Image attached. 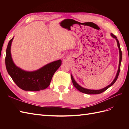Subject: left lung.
Listing matches in <instances>:
<instances>
[{"instance_id":"1","label":"left lung","mask_w":129,"mask_h":129,"mask_svg":"<svg viewBox=\"0 0 129 129\" xmlns=\"http://www.w3.org/2000/svg\"><path fill=\"white\" fill-rule=\"evenodd\" d=\"M111 35L112 37L115 38V39H116V40L117 41V46H118V48H119V53H120V60H119V69H118V70H117V74H116V75L115 76V78L113 81L112 82V83L110 85H109L108 86H107L106 87H104V88H103L102 89L95 90H89V89H85V88H84V87H81V86L79 85L78 84H77V83H76V82L75 81L72 75H71V78H72V82H73V84L74 85V86L76 87V88L77 89L79 90V91H80V92H83V93H85V94H100V93H102L103 92L105 91V90H106L108 88H109V87H110L111 86L113 85L115 83V81H116L117 78H118L119 75L120 71V65H121V59H122V52H121V49H120V44H119V40H117L116 37L115 35H114L113 34H111Z\"/></svg>"}]
</instances>
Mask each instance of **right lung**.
<instances>
[{
	"instance_id": "obj_1",
	"label": "right lung",
	"mask_w": 129,
	"mask_h": 129,
	"mask_svg": "<svg viewBox=\"0 0 129 129\" xmlns=\"http://www.w3.org/2000/svg\"><path fill=\"white\" fill-rule=\"evenodd\" d=\"M13 38L10 40L6 50L5 65L8 74L19 87L25 91H39L49 86L53 76L61 64L59 60L45 65L34 72H25L16 67L11 56L10 47Z\"/></svg>"
}]
</instances>
